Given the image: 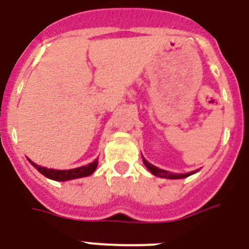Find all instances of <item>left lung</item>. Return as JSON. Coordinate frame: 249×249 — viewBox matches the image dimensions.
Here are the masks:
<instances>
[{
  "label": "left lung",
  "instance_id": "obj_1",
  "mask_svg": "<svg viewBox=\"0 0 249 249\" xmlns=\"http://www.w3.org/2000/svg\"><path fill=\"white\" fill-rule=\"evenodd\" d=\"M143 163L144 166L147 167V168L149 169V172L152 173V175L157 176V177H160V178H169V179H179V178H186L188 177V176L193 175V173H196L197 171H195V172H190V173H178V175H173V173L168 172V171H164V169H160L158 168V167L153 166V164H151L148 162V160H146L143 158Z\"/></svg>",
  "mask_w": 249,
  "mask_h": 249
}]
</instances>
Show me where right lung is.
Returning <instances> with one entry per match:
<instances>
[{"instance_id":"right-lung-1","label":"right lung","mask_w":249,"mask_h":249,"mask_svg":"<svg viewBox=\"0 0 249 249\" xmlns=\"http://www.w3.org/2000/svg\"><path fill=\"white\" fill-rule=\"evenodd\" d=\"M97 160H93L92 163L86 164V166L78 167V168H73V169H65V171L46 168V167H41L38 166V164L34 163L31 160H30V163L32 164V166H34L39 173H42L45 177L50 178V179H53V181H70V179H74V178H82V177H87V176L92 175V173L96 171V168H97V164H98Z\"/></svg>"}]
</instances>
